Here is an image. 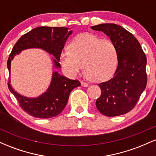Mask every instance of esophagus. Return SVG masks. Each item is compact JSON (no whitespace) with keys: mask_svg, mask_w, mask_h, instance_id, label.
I'll list each match as a JSON object with an SVG mask.
<instances>
[{"mask_svg":"<svg viewBox=\"0 0 156 156\" xmlns=\"http://www.w3.org/2000/svg\"><path fill=\"white\" fill-rule=\"evenodd\" d=\"M80 83H81V86L83 87H87L89 86V84L87 83H86V82H83V81H81L80 82Z\"/></svg>","mask_w":156,"mask_h":156,"instance_id":"1","label":"esophagus"}]
</instances>
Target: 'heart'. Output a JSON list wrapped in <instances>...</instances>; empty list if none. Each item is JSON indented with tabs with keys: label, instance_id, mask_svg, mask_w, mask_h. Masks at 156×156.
Wrapping results in <instances>:
<instances>
[{
	"label": "heart",
	"instance_id": "b5f03b06",
	"mask_svg": "<svg viewBox=\"0 0 156 156\" xmlns=\"http://www.w3.org/2000/svg\"><path fill=\"white\" fill-rule=\"evenodd\" d=\"M60 62L67 74L76 76L84 69L91 80L103 82L110 79L119 64L117 48L112 41L101 39L92 34H82L60 55Z\"/></svg>",
	"mask_w": 156,
	"mask_h": 156
}]
</instances>
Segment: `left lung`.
<instances>
[{"label":"left lung","mask_w":156,"mask_h":156,"mask_svg":"<svg viewBox=\"0 0 156 156\" xmlns=\"http://www.w3.org/2000/svg\"><path fill=\"white\" fill-rule=\"evenodd\" d=\"M91 28L110 37L119 53V64L114 77L98 84L101 95L96 101L97 108L107 117L122 115L135 107L146 88L145 53L136 38L120 26L103 23Z\"/></svg>","instance_id":"obj_1"}]
</instances>
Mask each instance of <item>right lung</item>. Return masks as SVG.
<instances>
[{
	"mask_svg": "<svg viewBox=\"0 0 156 156\" xmlns=\"http://www.w3.org/2000/svg\"><path fill=\"white\" fill-rule=\"evenodd\" d=\"M64 27L41 26L34 28L18 39L7 61L10 74L11 62L15 55L29 48H40L55 57L54 67L61 68L60 55L64 44L73 31ZM10 79L8 87L20 103V106L31 116L47 119L58 115L67 105L71 91L80 87L78 80H70L58 72H53L50 86L45 92L37 98H27L17 93L12 87Z\"/></svg>",
	"mask_w": 156,
	"mask_h": 156,
	"instance_id": "1",
	"label": "right lung"
}]
</instances>
